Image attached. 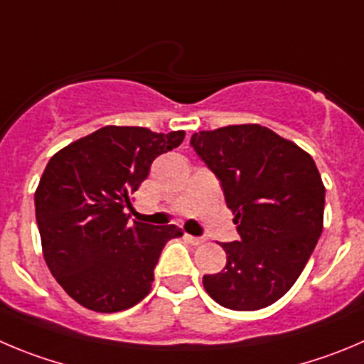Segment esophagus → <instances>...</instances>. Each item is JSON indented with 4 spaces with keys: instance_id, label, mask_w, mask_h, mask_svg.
I'll return each mask as SVG.
<instances>
[{
    "instance_id": "esophagus-1",
    "label": "esophagus",
    "mask_w": 364,
    "mask_h": 364,
    "mask_svg": "<svg viewBox=\"0 0 364 364\" xmlns=\"http://www.w3.org/2000/svg\"><path fill=\"white\" fill-rule=\"evenodd\" d=\"M185 239L188 240L192 246H201V244L206 242V239H203V237H193V235H185Z\"/></svg>"
}]
</instances>
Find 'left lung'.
<instances>
[{"mask_svg":"<svg viewBox=\"0 0 364 364\" xmlns=\"http://www.w3.org/2000/svg\"><path fill=\"white\" fill-rule=\"evenodd\" d=\"M190 145L217 176L240 240L220 244L226 267L205 274L223 307L259 311L304 271L323 230L325 186L311 154L259 124L193 132Z\"/></svg>","mask_w":364,"mask_h":364,"instance_id":"obj_1","label":"left lung"}]
</instances>
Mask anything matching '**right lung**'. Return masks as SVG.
I'll list each match as a JSON object with an SVG mask.
<instances>
[{
  "label": "right lung",
  "instance_id": "obj_1",
  "mask_svg": "<svg viewBox=\"0 0 364 364\" xmlns=\"http://www.w3.org/2000/svg\"><path fill=\"white\" fill-rule=\"evenodd\" d=\"M185 131L105 125L52 156L36 190L46 266L77 304L118 312L151 293L161 250L183 232L129 223L131 193Z\"/></svg>",
  "mask_w": 364,
  "mask_h": 364
}]
</instances>
